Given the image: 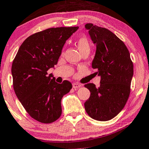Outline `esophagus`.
I'll return each instance as SVG.
<instances>
[{"mask_svg": "<svg viewBox=\"0 0 149 149\" xmlns=\"http://www.w3.org/2000/svg\"><path fill=\"white\" fill-rule=\"evenodd\" d=\"M81 85L80 84H79V83H74L73 84V88H79V87H81Z\"/></svg>", "mask_w": 149, "mask_h": 149, "instance_id": "34e87169", "label": "esophagus"}]
</instances>
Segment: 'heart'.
Wrapping results in <instances>:
<instances>
[{
	"instance_id": "1",
	"label": "heart",
	"mask_w": 149,
	"mask_h": 149,
	"mask_svg": "<svg viewBox=\"0 0 149 149\" xmlns=\"http://www.w3.org/2000/svg\"><path fill=\"white\" fill-rule=\"evenodd\" d=\"M77 46L79 51L80 52L86 49L90 50V48H91V45H90L88 40L85 36H81L79 38V39L77 41Z\"/></svg>"
}]
</instances>
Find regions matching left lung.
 <instances>
[{"mask_svg":"<svg viewBox=\"0 0 149 149\" xmlns=\"http://www.w3.org/2000/svg\"><path fill=\"white\" fill-rule=\"evenodd\" d=\"M85 28L96 47L92 67L100 76L98 88L93 83L84 85L91 92L85 110L95 120L108 121L123 109L128 99L133 63L126 46L110 30L93 24H86Z\"/></svg>","mask_w":149,"mask_h":149,"instance_id":"1","label":"left lung"}]
</instances>
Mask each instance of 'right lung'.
I'll return each mask as SVG.
<instances>
[{"mask_svg":"<svg viewBox=\"0 0 149 149\" xmlns=\"http://www.w3.org/2000/svg\"><path fill=\"white\" fill-rule=\"evenodd\" d=\"M78 28H52L33 33L22 44L13 61L17 97L28 113L40 122L52 123L61 115V99L72 84L68 80L56 83L47 71L57 64L66 40Z\"/></svg>","mask_w":149,"mask_h":149,"instance_id":"add662e5","label":"right lung"}]
</instances>
